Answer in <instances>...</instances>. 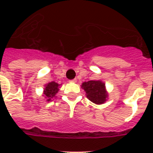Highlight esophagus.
<instances>
[{"mask_svg":"<svg viewBox=\"0 0 153 153\" xmlns=\"http://www.w3.org/2000/svg\"><path fill=\"white\" fill-rule=\"evenodd\" d=\"M70 82H73V83H75V82H76V79H73V80H70Z\"/></svg>","mask_w":153,"mask_h":153,"instance_id":"esophagus-1","label":"esophagus"}]
</instances>
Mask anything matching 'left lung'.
Listing matches in <instances>:
<instances>
[{
  "instance_id": "obj_1",
  "label": "left lung",
  "mask_w": 153,
  "mask_h": 153,
  "mask_svg": "<svg viewBox=\"0 0 153 153\" xmlns=\"http://www.w3.org/2000/svg\"><path fill=\"white\" fill-rule=\"evenodd\" d=\"M81 86L87 94L88 100L92 102L100 105L106 100L108 94L105 91V85L100 80H89L83 83Z\"/></svg>"
}]
</instances>
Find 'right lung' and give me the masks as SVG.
Instances as JSON below:
<instances>
[{"mask_svg":"<svg viewBox=\"0 0 153 153\" xmlns=\"http://www.w3.org/2000/svg\"><path fill=\"white\" fill-rule=\"evenodd\" d=\"M58 90H59V85L57 83L50 82L49 84L45 85V97L47 98V100L49 101L51 99L55 97L56 94L57 93Z\"/></svg>","mask_w":153,"mask_h":153,"instance_id":"obj_1","label":"right lung"}]
</instances>
